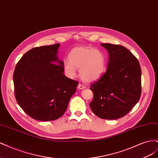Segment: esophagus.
<instances>
[{
    "label": "esophagus",
    "instance_id": "esophagus-1",
    "mask_svg": "<svg viewBox=\"0 0 158 158\" xmlns=\"http://www.w3.org/2000/svg\"><path fill=\"white\" fill-rule=\"evenodd\" d=\"M78 89H83L85 88V85H82V84H78Z\"/></svg>",
    "mask_w": 158,
    "mask_h": 158
}]
</instances>
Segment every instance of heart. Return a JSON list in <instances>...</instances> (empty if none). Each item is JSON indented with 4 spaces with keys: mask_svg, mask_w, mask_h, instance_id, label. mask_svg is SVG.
I'll return each instance as SVG.
<instances>
[{
    "mask_svg": "<svg viewBox=\"0 0 158 158\" xmlns=\"http://www.w3.org/2000/svg\"><path fill=\"white\" fill-rule=\"evenodd\" d=\"M63 66L69 77H74L76 69H79V74L82 80L86 82H92L103 74L106 66V58L103 52L98 49L78 47L72 50L69 60H65Z\"/></svg>",
    "mask_w": 158,
    "mask_h": 158,
    "instance_id": "b5f03b06",
    "label": "heart"
}]
</instances>
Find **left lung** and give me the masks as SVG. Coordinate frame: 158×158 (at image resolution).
Wrapping results in <instances>:
<instances>
[{
	"instance_id": "1",
	"label": "left lung",
	"mask_w": 158,
	"mask_h": 158,
	"mask_svg": "<svg viewBox=\"0 0 158 158\" xmlns=\"http://www.w3.org/2000/svg\"><path fill=\"white\" fill-rule=\"evenodd\" d=\"M109 53L107 69L90 85L92 112L103 119L121 118L135 107L141 95V69L138 59L126 47L102 44Z\"/></svg>"
}]
</instances>
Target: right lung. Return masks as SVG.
Listing matches in <instances>:
<instances>
[{
  "mask_svg": "<svg viewBox=\"0 0 158 158\" xmlns=\"http://www.w3.org/2000/svg\"><path fill=\"white\" fill-rule=\"evenodd\" d=\"M59 46L30 49L14 72L16 101L23 111L38 121H53L63 115L78 84L64 74V63L57 57Z\"/></svg>",
  "mask_w": 158,
  "mask_h": 158,
  "instance_id": "1",
  "label": "right lung"
}]
</instances>
